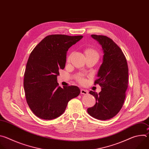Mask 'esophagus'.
Segmentation results:
<instances>
[{
    "label": "esophagus",
    "mask_w": 149,
    "mask_h": 149,
    "mask_svg": "<svg viewBox=\"0 0 149 149\" xmlns=\"http://www.w3.org/2000/svg\"><path fill=\"white\" fill-rule=\"evenodd\" d=\"M88 91L86 90H84V89H81V94H84V95H86L88 94Z\"/></svg>",
    "instance_id": "obj_1"
}]
</instances>
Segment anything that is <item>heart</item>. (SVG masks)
Here are the masks:
<instances>
[{"label":"heart","mask_w":149,"mask_h":149,"mask_svg":"<svg viewBox=\"0 0 149 149\" xmlns=\"http://www.w3.org/2000/svg\"><path fill=\"white\" fill-rule=\"evenodd\" d=\"M85 54H86V56H95L98 59V57H99V54H98V52L93 48H87L86 51H85ZM71 56H72V54H71L68 56V57L67 58V61L68 62L70 61V59L71 58ZM78 81L81 84L86 83V79L81 78V77H79L78 78Z\"/></svg>","instance_id":"obj_1"}]
</instances>
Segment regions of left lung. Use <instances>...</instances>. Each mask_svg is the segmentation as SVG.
I'll use <instances>...</instances> for the list:
<instances>
[{"label":"left lung","instance_id":"left-lung-1","mask_svg":"<svg viewBox=\"0 0 149 149\" xmlns=\"http://www.w3.org/2000/svg\"><path fill=\"white\" fill-rule=\"evenodd\" d=\"M91 37L100 44L104 55L98 79L94 82L100 85L101 91L98 94L90 91L96 103L87 112L94 118L106 120L116 116L122 108L128 88L129 68L123 52L111 39L97 35Z\"/></svg>","mask_w":149,"mask_h":149}]
</instances>
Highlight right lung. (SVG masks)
I'll return each mask as SVG.
<instances>
[{"mask_svg": "<svg viewBox=\"0 0 149 149\" xmlns=\"http://www.w3.org/2000/svg\"><path fill=\"white\" fill-rule=\"evenodd\" d=\"M83 36L51 35L46 36L31 53L24 75L27 103L38 117L52 120L64 113L68 102L80 93L77 86H58L59 70L65 66L68 49Z\"/></svg>", "mask_w": 149, "mask_h": 149, "instance_id": "1", "label": "right lung"}]
</instances>
